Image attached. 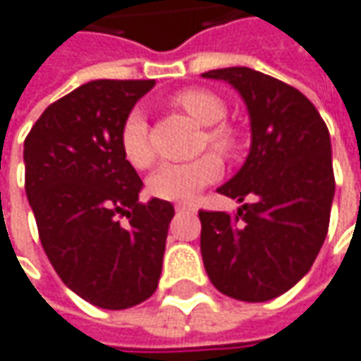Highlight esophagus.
Returning a JSON list of instances; mask_svg holds the SVG:
<instances>
[{"label":"esophagus","instance_id":"esophagus-1","mask_svg":"<svg viewBox=\"0 0 361 361\" xmlns=\"http://www.w3.org/2000/svg\"><path fill=\"white\" fill-rule=\"evenodd\" d=\"M176 212H185V214H193L195 212V207L190 204H178L176 205Z\"/></svg>","mask_w":361,"mask_h":361}]
</instances>
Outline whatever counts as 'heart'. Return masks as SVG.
<instances>
[{
	"instance_id": "1",
	"label": "heart",
	"mask_w": 361,
	"mask_h": 361,
	"mask_svg": "<svg viewBox=\"0 0 361 361\" xmlns=\"http://www.w3.org/2000/svg\"><path fill=\"white\" fill-rule=\"evenodd\" d=\"M173 106L183 109L200 126H204V143L221 156H231L240 147V131L226 123L228 107L218 94L204 87H190L173 95ZM121 152L133 168L145 169L154 161L149 142V126L142 109H131L121 126ZM221 173V161L214 154H204L192 161L164 164L147 180L152 195L168 202H190L205 185L214 183Z\"/></svg>"
}]
</instances>
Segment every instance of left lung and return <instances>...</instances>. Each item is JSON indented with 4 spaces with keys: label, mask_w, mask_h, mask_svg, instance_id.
<instances>
[{
    "label": "left lung",
    "mask_w": 361,
    "mask_h": 361,
    "mask_svg": "<svg viewBox=\"0 0 361 361\" xmlns=\"http://www.w3.org/2000/svg\"><path fill=\"white\" fill-rule=\"evenodd\" d=\"M250 114L252 145L219 193L238 214L200 212L202 257L212 283L242 302H267L310 271L324 245L336 192L329 131L295 87L250 68L212 69Z\"/></svg>",
    "instance_id": "1"
}]
</instances>
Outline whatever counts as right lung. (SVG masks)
<instances>
[{"label": "right lung", "instance_id": "right-lung-1", "mask_svg": "<svg viewBox=\"0 0 361 361\" xmlns=\"http://www.w3.org/2000/svg\"><path fill=\"white\" fill-rule=\"evenodd\" d=\"M154 80H95L45 109L23 143L25 193L45 255L85 302L126 310L156 292L173 205L121 152V126ZM126 215L128 224L118 219Z\"/></svg>", "mask_w": 361, "mask_h": 361}]
</instances>
